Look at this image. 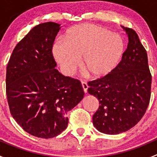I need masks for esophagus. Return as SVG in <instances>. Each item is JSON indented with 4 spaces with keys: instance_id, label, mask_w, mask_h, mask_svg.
Listing matches in <instances>:
<instances>
[{
    "instance_id": "obj_1",
    "label": "esophagus",
    "mask_w": 157,
    "mask_h": 157,
    "mask_svg": "<svg viewBox=\"0 0 157 157\" xmlns=\"http://www.w3.org/2000/svg\"><path fill=\"white\" fill-rule=\"evenodd\" d=\"M81 84H82V86H83V91L85 92V93H87V89H88V85L87 83H86V82H83L82 81L81 82Z\"/></svg>"
}]
</instances>
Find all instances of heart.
Wrapping results in <instances>:
<instances>
[{
	"label": "heart",
	"mask_w": 157,
	"mask_h": 157,
	"mask_svg": "<svg viewBox=\"0 0 157 157\" xmlns=\"http://www.w3.org/2000/svg\"><path fill=\"white\" fill-rule=\"evenodd\" d=\"M124 52L121 36L95 24H82L69 32L65 42L54 45L53 55L63 72L69 74L80 62L93 77L110 74L119 64Z\"/></svg>",
	"instance_id": "obj_1"
}]
</instances>
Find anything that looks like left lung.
<instances>
[{
    "label": "left lung",
    "mask_w": 157,
    "mask_h": 157,
    "mask_svg": "<svg viewBox=\"0 0 157 157\" xmlns=\"http://www.w3.org/2000/svg\"><path fill=\"white\" fill-rule=\"evenodd\" d=\"M121 27L128 38L121 61L108 75L88 83V93L99 102L93 125L106 134H118L136 125L150 99L152 77L147 51L134 30Z\"/></svg>",
    "instance_id": "8db88e82"
}]
</instances>
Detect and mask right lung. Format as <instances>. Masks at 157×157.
Segmentation results:
<instances>
[{
  "instance_id": "add662e5",
  "label": "right lung",
  "mask_w": 157,
  "mask_h": 157,
  "mask_svg": "<svg viewBox=\"0 0 157 157\" xmlns=\"http://www.w3.org/2000/svg\"><path fill=\"white\" fill-rule=\"evenodd\" d=\"M61 24L47 22L33 28L16 45L7 66L6 93L10 113L29 134L56 137L68 124L67 112L84 96L78 80L55 67L52 46Z\"/></svg>"
}]
</instances>
